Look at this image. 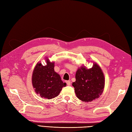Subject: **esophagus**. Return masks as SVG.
I'll return each mask as SVG.
<instances>
[{
	"label": "esophagus",
	"instance_id": "obj_1",
	"mask_svg": "<svg viewBox=\"0 0 132 132\" xmlns=\"http://www.w3.org/2000/svg\"><path fill=\"white\" fill-rule=\"evenodd\" d=\"M65 82H66V83L68 85H70L71 83H70V81L69 80H67V81H65Z\"/></svg>",
	"mask_w": 132,
	"mask_h": 132
}]
</instances>
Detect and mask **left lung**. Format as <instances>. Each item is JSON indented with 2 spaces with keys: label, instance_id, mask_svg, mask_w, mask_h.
<instances>
[{
  "label": "left lung",
  "instance_id": "left-lung-1",
  "mask_svg": "<svg viewBox=\"0 0 132 132\" xmlns=\"http://www.w3.org/2000/svg\"><path fill=\"white\" fill-rule=\"evenodd\" d=\"M76 80L72 85L77 97L85 102H92L99 97L104 88V74L97 63L90 69L85 66L78 68L76 74Z\"/></svg>",
  "mask_w": 132,
  "mask_h": 132
}]
</instances>
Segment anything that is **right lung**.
Instances as JSON below:
<instances>
[{
  "label": "right lung",
  "instance_id": "obj_1",
  "mask_svg": "<svg viewBox=\"0 0 132 132\" xmlns=\"http://www.w3.org/2000/svg\"><path fill=\"white\" fill-rule=\"evenodd\" d=\"M47 65L38 63L32 75V84L35 93L42 98L48 99L59 95L66 83H63L59 75L54 71V62H51L46 58Z\"/></svg>",
  "mask_w": 132,
  "mask_h": 132
}]
</instances>
